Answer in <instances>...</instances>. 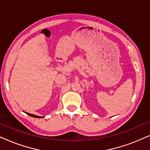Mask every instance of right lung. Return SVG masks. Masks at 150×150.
<instances>
[{"label": "right lung", "instance_id": "right-lung-1", "mask_svg": "<svg viewBox=\"0 0 150 150\" xmlns=\"http://www.w3.org/2000/svg\"><path fill=\"white\" fill-rule=\"evenodd\" d=\"M26 114L28 115L29 116H31L33 117H35V118H42L43 117H40V116H38V115H33V114H30V113H28V112H26Z\"/></svg>", "mask_w": 150, "mask_h": 150}]
</instances>
